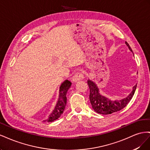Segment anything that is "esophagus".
<instances>
[{"label":"esophagus","mask_w":150,"mask_h":150,"mask_svg":"<svg viewBox=\"0 0 150 150\" xmlns=\"http://www.w3.org/2000/svg\"><path fill=\"white\" fill-rule=\"evenodd\" d=\"M83 78H84V75L82 72H77V73H76L74 76L72 77V81H73V82L76 83V82H78V81L82 80Z\"/></svg>","instance_id":"34e87169"}]
</instances>
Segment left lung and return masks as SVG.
<instances>
[{
    "label": "left lung",
    "instance_id": "obj_1",
    "mask_svg": "<svg viewBox=\"0 0 150 150\" xmlns=\"http://www.w3.org/2000/svg\"><path fill=\"white\" fill-rule=\"evenodd\" d=\"M125 44L130 51L133 52L132 49L130 47L128 43L125 42ZM88 84L90 89L89 100L92 108L96 112L101 115H110L123 109L132 99L137 86V84L133 86L132 91L126 98L121 99L120 101H112L103 96L99 92L97 85L93 81L89 79L88 81Z\"/></svg>",
    "mask_w": 150,
    "mask_h": 150
}]
</instances>
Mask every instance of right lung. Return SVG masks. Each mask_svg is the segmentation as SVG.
Masks as SVG:
<instances>
[{"label": "right lung", "mask_w": 150, "mask_h": 150, "mask_svg": "<svg viewBox=\"0 0 150 150\" xmlns=\"http://www.w3.org/2000/svg\"><path fill=\"white\" fill-rule=\"evenodd\" d=\"M71 86V83L69 81L66 80L63 82L59 88V99L57 102L55 108L54 109L53 111L49 115L48 119L44 120V122H52L57 120L63 111H64L65 107L66 106L67 98L66 94L68 89H69Z\"/></svg>", "instance_id": "right-lung-1"}]
</instances>
